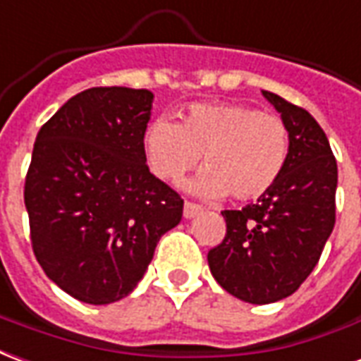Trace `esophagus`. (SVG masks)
Returning a JSON list of instances; mask_svg holds the SVG:
<instances>
[{
    "mask_svg": "<svg viewBox=\"0 0 361 361\" xmlns=\"http://www.w3.org/2000/svg\"><path fill=\"white\" fill-rule=\"evenodd\" d=\"M183 213L186 219H194L196 215H200V213H202V207L196 206V204H192V202H184Z\"/></svg>",
    "mask_w": 361,
    "mask_h": 361,
    "instance_id": "esophagus-1",
    "label": "esophagus"
}]
</instances>
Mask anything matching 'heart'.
<instances>
[{"label":"heart","instance_id":"heart-1","mask_svg":"<svg viewBox=\"0 0 361 361\" xmlns=\"http://www.w3.org/2000/svg\"><path fill=\"white\" fill-rule=\"evenodd\" d=\"M288 128L275 115L240 104H194L183 123L157 117L144 133L149 167L183 177L204 154L206 169L184 190L204 200H254L273 188L288 159Z\"/></svg>","mask_w":361,"mask_h":361}]
</instances>
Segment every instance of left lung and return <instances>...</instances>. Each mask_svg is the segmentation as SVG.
Returning a JSON list of instances; mask_svg holds the SVG:
<instances>
[{
    "label": "left lung",
    "instance_id": "obj_1",
    "mask_svg": "<svg viewBox=\"0 0 361 361\" xmlns=\"http://www.w3.org/2000/svg\"><path fill=\"white\" fill-rule=\"evenodd\" d=\"M288 128V159L269 192L242 209H227V235L209 250L212 275L248 304L290 296L319 262L335 227V155L317 121L277 94L262 92Z\"/></svg>",
    "mask_w": 361,
    "mask_h": 361
}]
</instances>
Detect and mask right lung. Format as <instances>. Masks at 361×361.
<instances>
[{
  "mask_svg": "<svg viewBox=\"0 0 361 361\" xmlns=\"http://www.w3.org/2000/svg\"><path fill=\"white\" fill-rule=\"evenodd\" d=\"M152 104L149 90L90 88L36 136L25 183L34 256L86 304L128 296L159 238L183 219L180 196L146 165Z\"/></svg>",
  "mask_w": 361,
  "mask_h": 361,
  "instance_id": "1",
  "label": "right lung"
}]
</instances>
